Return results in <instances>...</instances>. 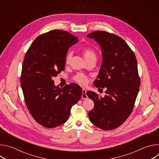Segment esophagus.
<instances>
[{
	"label": "esophagus",
	"instance_id": "esophagus-1",
	"mask_svg": "<svg viewBox=\"0 0 159 159\" xmlns=\"http://www.w3.org/2000/svg\"><path fill=\"white\" fill-rule=\"evenodd\" d=\"M87 90L85 89H82V99H87L88 98V96L86 95Z\"/></svg>",
	"mask_w": 159,
	"mask_h": 159
}]
</instances>
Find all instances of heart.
<instances>
[{
    "label": "heart",
    "instance_id": "1",
    "mask_svg": "<svg viewBox=\"0 0 159 159\" xmlns=\"http://www.w3.org/2000/svg\"><path fill=\"white\" fill-rule=\"evenodd\" d=\"M83 55H84L86 60H87L90 58H96V53L95 51L93 48H89V47H86V48H84ZM72 57V52H68V53L66 55V58H65V62L66 63H68L70 61ZM74 80L76 81L77 82L80 84H82V85L86 84L88 82L87 77L82 74H77L74 77Z\"/></svg>",
    "mask_w": 159,
    "mask_h": 159
}]
</instances>
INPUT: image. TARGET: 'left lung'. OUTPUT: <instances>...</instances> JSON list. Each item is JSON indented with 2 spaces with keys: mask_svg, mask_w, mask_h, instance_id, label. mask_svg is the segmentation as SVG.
Returning <instances> with one entry per match:
<instances>
[{
  "mask_svg": "<svg viewBox=\"0 0 159 159\" xmlns=\"http://www.w3.org/2000/svg\"><path fill=\"white\" fill-rule=\"evenodd\" d=\"M94 39L102 52V64L94 82L96 87L106 88L104 98L87 91L94 102L88 113L96 126L110 130L121 126L133 111L140 80L137 61L133 52L121 37L106 31H96L87 35Z\"/></svg>",
  "mask_w": 159,
  "mask_h": 159,
  "instance_id": "1",
  "label": "left lung"
}]
</instances>
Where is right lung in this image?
<instances>
[{"instance_id": "1", "label": "right lung", "mask_w": 159, "mask_h": 159, "mask_svg": "<svg viewBox=\"0 0 159 159\" xmlns=\"http://www.w3.org/2000/svg\"><path fill=\"white\" fill-rule=\"evenodd\" d=\"M78 41L69 32L52 30L37 37L25 55L20 85L30 114L44 127L65 123L72 106L81 98L78 84L60 88L52 79L64 70L67 52Z\"/></svg>"}]
</instances>
